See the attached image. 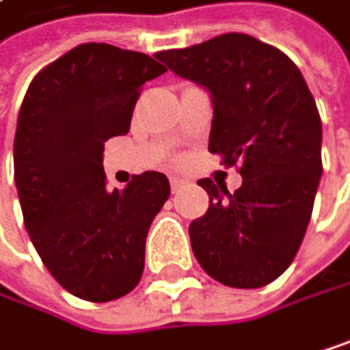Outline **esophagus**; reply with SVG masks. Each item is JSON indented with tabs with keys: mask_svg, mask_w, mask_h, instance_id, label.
I'll return each mask as SVG.
<instances>
[{
	"mask_svg": "<svg viewBox=\"0 0 350 350\" xmlns=\"http://www.w3.org/2000/svg\"><path fill=\"white\" fill-rule=\"evenodd\" d=\"M170 185H172V191H174V193H178V191L185 187V180L178 178V176H172V178H170Z\"/></svg>",
	"mask_w": 350,
	"mask_h": 350,
	"instance_id": "1",
	"label": "esophagus"
}]
</instances>
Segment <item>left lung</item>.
Here are the masks:
<instances>
[{
    "instance_id": "1",
    "label": "left lung",
    "mask_w": 350,
    "mask_h": 350,
    "mask_svg": "<svg viewBox=\"0 0 350 350\" xmlns=\"http://www.w3.org/2000/svg\"><path fill=\"white\" fill-rule=\"evenodd\" d=\"M157 57L211 97L209 151L241 163L228 193L199 180L209 209L191 221V247L209 276L259 288L293 263L321 178V120L301 70L280 49L243 33L219 35Z\"/></svg>"
}]
</instances>
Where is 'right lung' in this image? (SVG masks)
<instances>
[{"mask_svg": "<svg viewBox=\"0 0 350 350\" xmlns=\"http://www.w3.org/2000/svg\"><path fill=\"white\" fill-rule=\"evenodd\" d=\"M163 72L145 53L85 43L43 68L24 95L14 139L24 226L51 276L79 299H120L143 276L170 183L145 172L107 191L103 145L129 133L139 89Z\"/></svg>", "mask_w": 350, "mask_h": 350, "instance_id": "1", "label": "right lung"}]
</instances>
